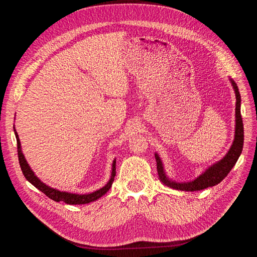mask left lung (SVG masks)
I'll use <instances>...</instances> for the list:
<instances>
[{"label": "left lung", "mask_w": 257, "mask_h": 257, "mask_svg": "<svg viewBox=\"0 0 257 257\" xmlns=\"http://www.w3.org/2000/svg\"><path fill=\"white\" fill-rule=\"evenodd\" d=\"M231 83V87L234 89L235 96H236V109H235V137L232 144L229 148L227 153L217 162L213 163L208 168L205 169L204 173H201L197 178L194 179L192 181H184L179 182L170 179L164 168L162 159L160 155L155 152V160H157V169L160 180L163 184L167 185L168 188H172L178 191H186V192H194V191H200L205 190L209 186H214L219 184L223 179L228 175L231 168L235 166L237 163L241 152H242L243 148V123L242 118H241L240 107H241V96L238 90L236 82L229 78Z\"/></svg>", "instance_id": "obj_1"}]
</instances>
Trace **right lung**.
<instances>
[{"mask_svg": "<svg viewBox=\"0 0 257 257\" xmlns=\"http://www.w3.org/2000/svg\"><path fill=\"white\" fill-rule=\"evenodd\" d=\"M14 132H15V136H16V139H17L19 164H20L23 175H25L26 179L31 184H33L36 189H38L41 192L46 194V195H47L49 198H51L52 200L63 201V203H66L68 205L89 204V203H92V201L97 200L103 195H105V194L111 188L112 182L114 180V176H115V159L112 161V164H111V174H110L109 180H108V182L103 186V188H100L94 192L78 194V193H71V192H66V191H60L58 189L51 188V186L44 183L41 179L35 175L32 168L30 167L28 161L26 160L25 154H23V152H22L21 143H20L18 133L16 132V128H15V125H14Z\"/></svg>", "mask_w": 257, "mask_h": 257, "instance_id": "obj_1", "label": "right lung"}]
</instances>
